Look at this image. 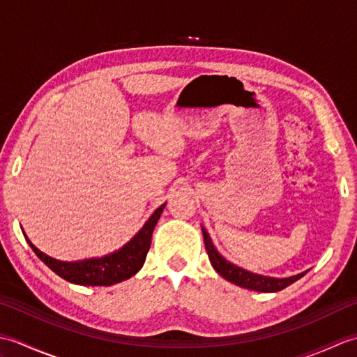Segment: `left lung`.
Masks as SVG:
<instances>
[{
	"mask_svg": "<svg viewBox=\"0 0 357 357\" xmlns=\"http://www.w3.org/2000/svg\"><path fill=\"white\" fill-rule=\"evenodd\" d=\"M202 236L204 242H206V250L208 253V259L213 265V268L221 275L224 279L229 280V282L236 284L242 288H247V290H255V291H261V293H275L284 290L285 287L291 285L296 280L301 279L305 275L307 271H302L299 275H294L290 278H270V276H262V275H256V273H252L248 270H244L229 262L224 256L219 255L218 250L215 248L213 242H211L207 230L202 227Z\"/></svg>",
	"mask_w": 357,
	"mask_h": 357,
	"instance_id": "obj_1",
	"label": "left lung"
}]
</instances>
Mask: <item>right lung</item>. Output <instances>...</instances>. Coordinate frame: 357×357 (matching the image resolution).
Here are the masks:
<instances>
[{"instance_id": "add662e5", "label": "right lung", "mask_w": 357, "mask_h": 357, "mask_svg": "<svg viewBox=\"0 0 357 357\" xmlns=\"http://www.w3.org/2000/svg\"><path fill=\"white\" fill-rule=\"evenodd\" d=\"M165 204H162L161 207H158L153 211V215L149 218V221L144 224L142 229L136 233L133 239L128 241L123 248H119L118 252L102 257H92V259L75 262L58 261L40 252V250L29 241L26 233L24 238L27 239L29 245L32 247L35 255L40 257L52 271H55L59 278L78 285L110 287L113 284L123 282V280L132 278L141 270L144 262H146V256L151 244V234H153V229L159 216L162 213Z\"/></svg>"}]
</instances>
